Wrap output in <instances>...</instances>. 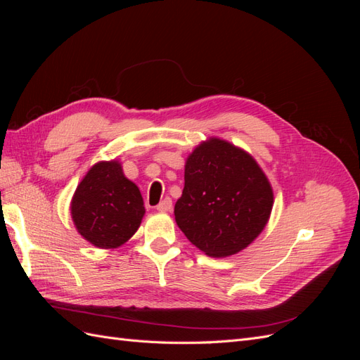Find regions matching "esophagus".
I'll list each match as a JSON object with an SVG mask.
<instances>
[{
    "mask_svg": "<svg viewBox=\"0 0 360 360\" xmlns=\"http://www.w3.org/2000/svg\"><path fill=\"white\" fill-rule=\"evenodd\" d=\"M156 209H158L159 212H169V210L172 209V201H171V198H165L163 201H160V202L158 204Z\"/></svg>",
    "mask_w": 360,
    "mask_h": 360,
    "instance_id": "esophagus-1",
    "label": "esophagus"
}]
</instances>
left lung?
Returning <instances> with one entry per match:
<instances>
[{
	"label": "left lung",
	"mask_w": 360,
	"mask_h": 360,
	"mask_svg": "<svg viewBox=\"0 0 360 360\" xmlns=\"http://www.w3.org/2000/svg\"><path fill=\"white\" fill-rule=\"evenodd\" d=\"M271 205L270 183L252 156L210 138L186 160L174 214L192 245L210 257H228L263 231Z\"/></svg>",
	"instance_id": "obj_1"
}]
</instances>
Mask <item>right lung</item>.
Wrapping results in <instances>:
<instances>
[{"mask_svg": "<svg viewBox=\"0 0 360 360\" xmlns=\"http://www.w3.org/2000/svg\"><path fill=\"white\" fill-rule=\"evenodd\" d=\"M72 219L78 233L96 248H117L135 234L146 213L135 183L120 163L99 162L86 172L72 200Z\"/></svg>", "mask_w": 360, "mask_h": 360, "instance_id": "add662e5", "label": "right lung"}]
</instances>
